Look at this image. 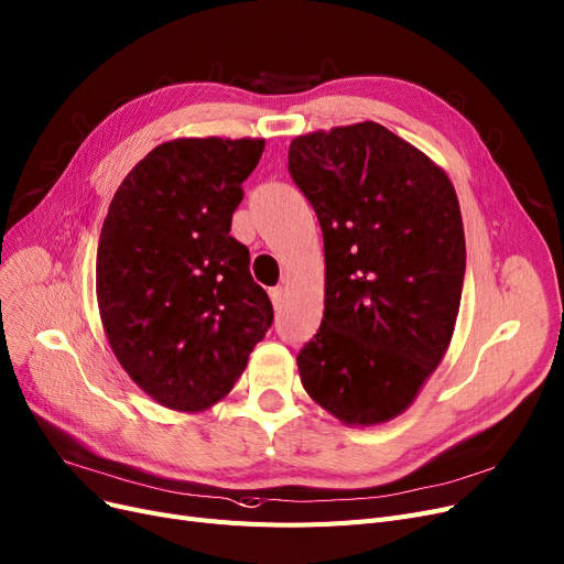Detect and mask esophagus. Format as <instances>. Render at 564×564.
Returning <instances> with one entry per match:
<instances>
[{"instance_id":"1","label":"esophagus","mask_w":564,"mask_h":564,"mask_svg":"<svg viewBox=\"0 0 564 564\" xmlns=\"http://www.w3.org/2000/svg\"><path fill=\"white\" fill-rule=\"evenodd\" d=\"M268 294H270V301H273L275 310H280L282 303H284V289H282V286H275V289H270Z\"/></svg>"}]
</instances>
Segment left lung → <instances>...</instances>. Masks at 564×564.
Returning <instances> with one entry per match:
<instances>
[{
  "instance_id": "left-lung-1",
  "label": "left lung",
  "mask_w": 564,
  "mask_h": 564,
  "mask_svg": "<svg viewBox=\"0 0 564 564\" xmlns=\"http://www.w3.org/2000/svg\"><path fill=\"white\" fill-rule=\"evenodd\" d=\"M289 173L324 234L326 301L299 351L303 389L349 425L404 412L452 343L465 278L446 173L377 122L289 145Z\"/></svg>"
}]
</instances>
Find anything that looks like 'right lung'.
I'll list each match as a JSON object with an SVG mask.
<instances>
[{"instance_id": "1", "label": "right lung", "mask_w": 564, "mask_h": 564, "mask_svg": "<svg viewBox=\"0 0 564 564\" xmlns=\"http://www.w3.org/2000/svg\"><path fill=\"white\" fill-rule=\"evenodd\" d=\"M261 139L156 145L110 200L97 250V301L112 354L137 384L177 412L227 395L273 324L231 231Z\"/></svg>"}]
</instances>
